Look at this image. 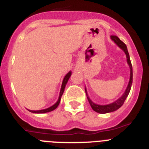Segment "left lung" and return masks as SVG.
Here are the masks:
<instances>
[{
	"instance_id": "obj_1",
	"label": "left lung",
	"mask_w": 149,
	"mask_h": 149,
	"mask_svg": "<svg viewBox=\"0 0 149 149\" xmlns=\"http://www.w3.org/2000/svg\"><path fill=\"white\" fill-rule=\"evenodd\" d=\"M111 39L117 45L119 46V48H121L122 50H123V51L126 54V57H127V64L129 65V67H130V69H131V74H130V81H129L128 85H127V87L126 89L125 92L124 93V94L122 95V96H121L120 98H119L118 100H116V101H114L113 103L109 104H106V105H99V104H96L93 103L92 100L89 98V96H88L87 93H86V89L85 88V91H86V96H87V99L89 102V104H90L91 107L93 108V110L94 111L97 112L98 113H110V112H113L115 110H118L119 108H120L123 105L124 102L125 101L126 98L128 95L129 93H130V90H131V85H132V82H133V70H132V65H131V60H130V56H129L128 51H127V46L125 43L121 41L119 39V38L116 36H110Z\"/></svg>"
}]
</instances>
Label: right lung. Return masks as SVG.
Returning <instances> with one entry per match:
<instances>
[{
	"instance_id": "right-lung-1",
	"label": "right lung",
	"mask_w": 149,
	"mask_h": 149,
	"mask_svg": "<svg viewBox=\"0 0 149 149\" xmlns=\"http://www.w3.org/2000/svg\"><path fill=\"white\" fill-rule=\"evenodd\" d=\"M71 74H72V72H69L68 74H67L65 76L64 79H63V84H62V86H61V89H60V96H59V98H58V101H56V103L53 105V106L50 107L48 108L47 109H45V110H28L29 111H30L31 113H48V112H51L52 110H55V109L58 107L59 104L60 102V99H61V97L63 94V92H64V89L65 87V85H66L67 82H68V79L70 77Z\"/></svg>"
}]
</instances>
